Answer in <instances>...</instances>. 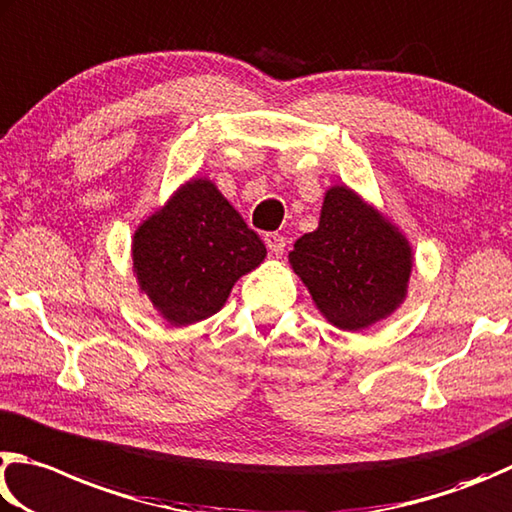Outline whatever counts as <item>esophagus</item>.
<instances>
[{"label":"esophagus","instance_id":"34e87169","mask_svg":"<svg viewBox=\"0 0 512 512\" xmlns=\"http://www.w3.org/2000/svg\"><path fill=\"white\" fill-rule=\"evenodd\" d=\"M265 245L270 249L272 256H281L285 249V238L281 233H265Z\"/></svg>","mask_w":512,"mask_h":512}]
</instances>
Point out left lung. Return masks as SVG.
Here are the masks:
<instances>
[{
	"instance_id": "8db88e82",
	"label": "left lung",
	"mask_w": 512,
	"mask_h": 512,
	"mask_svg": "<svg viewBox=\"0 0 512 512\" xmlns=\"http://www.w3.org/2000/svg\"><path fill=\"white\" fill-rule=\"evenodd\" d=\"M290 263L330 324L362 330L405 299L411 249L351 188L335 186L317 231L294 242Z\"/></svg>"
}]
</instances>
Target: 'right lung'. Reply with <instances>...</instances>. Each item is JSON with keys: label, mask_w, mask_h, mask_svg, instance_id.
<instances>
[{"label": "right lung", "mask_w": 512, "mask_h": 512, "mask_svg": "<svg viewBox=\"0 0 512 512\" xmlns=\"http://www.w3.org/2000/svg\"><path fill=\"white\" fill-rule=\"evenodd\" d=\"M265 254L258 233L206 179L188 182L132 240L141 290L175 326L218 312L233 283Z\"/></svg>", "instance_id": "1"}]
</instances>
